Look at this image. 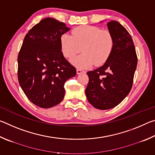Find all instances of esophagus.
Instances as JSON below:
<instances>
[{
	"label": "esophagus",
	"instance_id": "34e87169",
	"mask_svg": "<svg viewBox=\"0 0 155 155\" xmlns=\"http://www.w3.org/2000/svg\"><path fill=\"white\" fill-rule=\"evenodd\" d=\"M85 71H83V70H81V69H77V73L78 74H81V73H85Z\"/></svg>",
	"mask_w": 155,
	"mask_h": 155
}]
</instances>
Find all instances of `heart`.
I'll use <instances>...</instances> for the list:
<instances>
[{
	"label": "heart",
	"instance_id": "obj_1",
	"mask_svg": "<svg viewBox=\"0 0 155 155\" xmlns=\"http://www.w3.org/2000/svg\"><path fill=\"white\" fill-rule=\"evenodd\" d=\"M72 36L63 34L60 39L61 49L65 58L70 59L81 51L83 54L71 60L79 68H87L94 64H104L111 55L114 40L111 32L94 26H81L74 28Z\"/></svg>",
	"mask_w": 155,
	"mask_h": 155
}]
</instances>
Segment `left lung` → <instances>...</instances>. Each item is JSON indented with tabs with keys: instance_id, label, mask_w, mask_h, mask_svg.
I'll use <instances>...</instances> for the list:
<instances>
[{
	"instance_id": "obj_1",
	"label": "left lung",
	"mask_w": 155,
	"mask_h": 155,
	"mask_svg": "<svg viewBox=\"0 0 155 155\" xmlns=\"http://www.w3.org/2000/svg\"><path fill=\"white\" fill-rule=\"evenodd\" d=\"M114 44L111 55L103 65L87 72L85 94L94 107L107 110L116 107L130 92L137 68V57L133 39L118 22L107 23Z\"/></svg>"
}]
</instances>
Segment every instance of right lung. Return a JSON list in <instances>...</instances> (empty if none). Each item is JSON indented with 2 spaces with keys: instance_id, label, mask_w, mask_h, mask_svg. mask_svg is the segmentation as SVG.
<instances>
[{
  "instance_id": "add662e5",
  "label": "right lung",
  "mask_w": 155,
  "mask_h": 155,
  "mask_svg": "<svg viewBox=\"0 0 155 155\" xmlns=\"http://www.w3.org/2000/svg\"><path fill=\"white\" fill-rule=\"evenodd\" d=\"M70 29L54 18L41 20L25 35L18 57L20 85L31 103L50 108L64 98V83L76 68L65 59L61 37Z\"/></svg>"
}]
</instances>
